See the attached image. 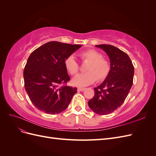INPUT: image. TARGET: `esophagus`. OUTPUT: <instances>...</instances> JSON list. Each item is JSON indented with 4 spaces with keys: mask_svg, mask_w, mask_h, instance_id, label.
<instances>
[{
    "mask_svg": "<svg viewBox=\"0 0 156 156\" xmlns=\"http://www.w3.org/2000/svg\"><path fill=\"white\" fill-rule=\"evenodd\" d=\"M84 90H85V88H77V90L80 91V92H83Z\"/></svg>",
    "mask_w": 156,
    "mask_h": 156,
    "instance_id": "34e87169",
    "label": "esophagus"
}]
</instances>
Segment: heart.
<instances>
[{
    "label": "heart",
    "mask_w": 156,
    "mask_h": 156,
    "mask_svg": "<svg viewBox=\"0 0 156 156\" xmlns=\"http://www.w3.org/2000/svg\"><path fill=\"white\" fill-rule=\"evenodd\" d=\"M79 56L84 62H88L85 68L87 72L75 76L72 79L73 85L79 87H86L94 83L96 79L98 81H101L107 77L110 72L111 66L100 52L94 49H88L83 51ZM64 66L72 75L76 74L79 69V64L73 55L66 58Z\"/></svg>",
    "instance_id": "b5f03b06"
}]
</instances>
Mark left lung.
<instances>
[{"mask_svg":"<svg viewBox=\"0 0 156 156\" xmlns=\"http://www.w3.org/2000/svg\"><path fill=\"white\" fill-rule=\"evenodd\" d=\"M108 56L111 69L103 82L94 88V96L88 104L96 114L108 115L120 107L133 84L134 67L129 56L111 45H98Z\"/></svg>","mask_w":156,"mask_h":156,"instance_id":"1","label":"left lung"}]
</instances>
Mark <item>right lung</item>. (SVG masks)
I'll list each match as a JSON object with an SVG mask.
<instances>
[{
	"mask_svg": "<svg viewBox=\"0 0 156 156\" xmlns=\"http://www.w3.org/2000/svg\"><path fill=\"white\" fill-rule=\"evenodd\" d=\"M82 45L49 41L29 56L23 72L25 90L41 111L55 115L68 107L77 88L66 85L70 77L64 60Z\"/></svg>",
	"mask_w": 156,
	"mask_h": 156,
	"instance_id": "right-lung-1",
	"label": "right lung"
}]
</instances>
